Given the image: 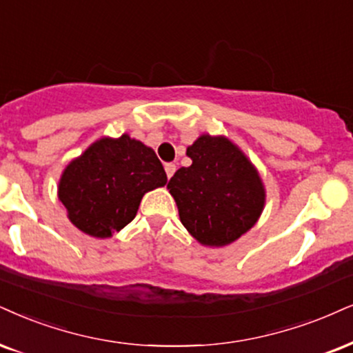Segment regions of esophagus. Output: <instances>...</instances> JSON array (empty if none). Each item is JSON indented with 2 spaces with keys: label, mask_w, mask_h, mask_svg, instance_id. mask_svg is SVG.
Listing matches in <instances>:
<instances>
[{
  "label": "esophagus",
  "mask_w": 353,
  "mask_h": 353,
  "mask_svg": "<svg viewBox=\"0 0 353 353\" xmlns=\"http://www.w3.org/2000/svg\"><path fill=\"white\" fill-rule=\"evenodd\" d=\"M176 165L175 163H165V172H167V176L172 178L173 173H175Z\"/></svg>",
  "instance_id": "34e87169"
}]
</instances>
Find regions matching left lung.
Segmentation results:
<instances>
[{"mask_svg": "<svg viewBox=\"0 0 353 353\" xmlns=\"http://www.w3.org/2000/svg\"><path fill=\"white\" fill-rule=\"evenodd\" d=\"M193 160L170 178L180 221L199 243L223 247L254 228L265 204L256 168L236 143L203 134L186 149Z\"/></svg>", "mask_w": 353, "mask_h": 353, "instance_id": "8db88e82", "label": "left lung"}]
</instances>
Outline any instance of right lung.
Returning <instances> with one entry per match:
<instances>
[{"label": "right lung", "instance_id": "right-lung-1", "mask_svg": "<svg viewBox=\"0 0 353 353\" xmlns=\"http://www.w3.org/2000/svg\"><path fill=\"white\" fill-rule=\"evenodd\" d=\"M165 183L167 173L155 152L123 134L99 139L67 165L59 181V199L75 228L106 239L136 217L147 191Z\"/></svg>", "mask_w": 353, "mask_h": 353}]
</instances>
